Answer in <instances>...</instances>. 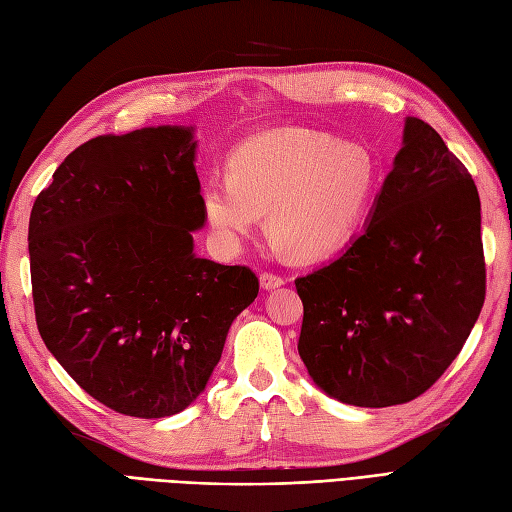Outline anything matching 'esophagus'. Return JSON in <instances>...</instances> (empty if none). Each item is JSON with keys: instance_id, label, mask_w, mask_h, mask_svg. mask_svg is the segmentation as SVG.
Here are the masks:
<instances>
[{"instance_id": "obj_1", "label": "esophagus", "mask_w": 512, "mask_h": 512, "mask_svg": "<svg viewBox=\"0 0 512 512\" xmlns=\"http://www.w3.org/2000/svg\"><path fill=\"white\" fill-rule=\"evenodd\" d=\"M284 284V278H280V275H275V273H269V271H265V273H260V286L265 288V290H273V288H280Z\"/></svg>"}]
</instances>
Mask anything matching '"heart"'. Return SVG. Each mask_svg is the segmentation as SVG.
<instances>
[{
    "label": "heart",
    "instance_id": "heart-1",
    "mask_svg": "<svg viewBox=\"0 0 512 512\" xmlns=\"http://www.w3.org/2000/svg\"><path fill=\"white\" fill-rule=\"evenodd\" d=\"M381 183V163L366 144L282 129L243 142L228 176L202 189V213L217 245L239 250L260 213L280 252L319 260L344 250L366 224Z\"/></svg>",
    "mask_w": 512,
    "mask_h": 512
}]
</instances>
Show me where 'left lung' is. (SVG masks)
I'll list each match as a JSON object with an SVG mask.
<instances>
[{"instance_id": "1", "label": "left lung", "mask_w": 512, "mask_h": 512, "mask_svg": "<svg viewBox=\"0 0 512 512\" xmlns=\"http://www.w3.org/2000/svg\"><path fill=\"white\" fill-rule=\"evenodd\" d=\"M299 357L327 396L409 403L444 375L485 303L480 198L441 135L407 116L364 230L295 280Z\"/></svg>"}]
</instances>
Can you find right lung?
I'll use <instances>...</instances> for the list:
<instances>
[{
	"mask_svg": "<svg viewBox=\"0 0 512 512\" xmlns=\"http://www.w3.org/2000/svg\"><path fill=\"white\" fill-rule=\"evenodd\" d=\"M196 129L99 135L68 155L30 215L36 325L79 388L124 416L181 413L258 295L247 267L193 252L204 228Z\"/></svg>",
	"mask_w": 512,
	"mask_h": 512,
	"instance_id": "add662e5",
	"label": "right lung"
}]
</instances>
